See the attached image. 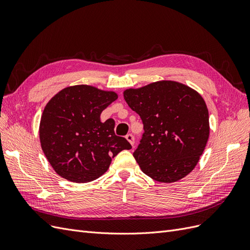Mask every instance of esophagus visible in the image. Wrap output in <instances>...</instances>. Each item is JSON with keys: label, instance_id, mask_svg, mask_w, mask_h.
Instances as JSON below:
<instances>
[{"label": "esophagus", "instance_id": "esophagus-1", "mask_svg": "<svg viewBox=\"0 0 250 250\" xmlns=\"http://www.w3.org/2000/svg\"><path fill=\"white\" fill-rule=\"evenodd\" d=\"M125 139L131 143V146L134 147V146H135V138H134V136L132 135V134H127L126 136H125Z\"/></svg>", "mask_w": 250, "mask_h": 250}]
</instances>
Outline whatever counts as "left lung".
<instances>
[{"instance_id": "obj_1", "label": "left lung", "mask_w": 250, "mask_h": 250, "mask_svg": "<svg viewBox=\"0 0 250 250\" xmlns=\"http://www.w3.org/2000/svg\"><path fill=\"white\" fill-rule=\"evenodd\" d=\"M142 119L144 133L134 158L141 170L161 183H173L197 165L210 135L205 100L191 87L158 81L124 91Z\"/></svg>"}]
</instances>
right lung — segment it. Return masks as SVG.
I'll return each instance as SVG.
<instances>
[{"instance_id": "add662e5", "label": "right lung", "mask_w": 250, "mask_h": 250, "mask_svg": "<svg viewBox=\"0 0 250 250\" xmlns=\"http://www.w3.org/2000/svg\"><path fill=\"white\" fill-rule=\"evenodd\" d=\"M118 95L90 85L64 88L46 104L39 125L44 156L55 172L72 183H88L108 170L112 158L131 144L114 133L101 113Z\"/></svg>"}]
</instances>
